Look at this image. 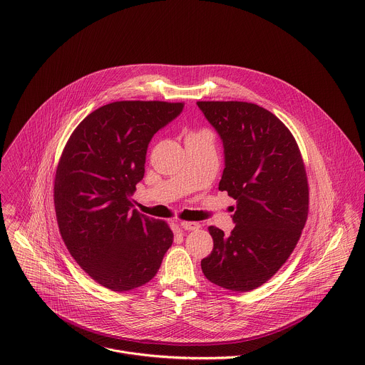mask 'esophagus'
<instances>
[{"label": "esophagus", "mask_w": 365, "mask_h": 365, "mask_svg": "<svg viewBox=\"0 0 365 365\" xmlns=\"http://www.w3.org/2000/svg\"><path fill=\"white\" fill-rule=\"evenodd\" d=\"M181 227L185 230H197L201 227L198 222H181Z\"/></svg>", "instance_id": "obj_1"}]
</instances>
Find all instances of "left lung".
<instances>
[{
	"instance_id": "obj_1",
	"label": "left lung",
	"mask_w": 365,
	"mask_h": 365,
	"mask_svg": "<svg viewBox=\"0 0 365 365\" xmlns=\"http://www.w3.org/2000/svg\"><path fill=\"white\" fill-rule=\"evenodd\" d=\"M223 142L219 190L236 200L230 235L209 226L213 249L202 272L222 288L247 292L294 252L308 219L305 164L289 129L269 110L242 101H198Z\"/></svg>"
}]
</instances>
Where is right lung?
I'll return each mask as SVG.
<instances>
[{
	"mask_svg": "<svg viewBox=\"0 0 365 365\" xmlns=\"http://www.w3.org/2000/svg\"><path fill=\"white\" fill-rule=\"evenodd\" d=\"M182 103L116 101L74 129L54 178L60 235L73 259L105 288L123 292L149 282L173 243L170 226L132 209L148 146Z\"/></svg>",
	"mask_w": 365,
	"mask_h": 365,
	"instance_id": "obj_1",
	"label": "right lung"
}]
</instances>
